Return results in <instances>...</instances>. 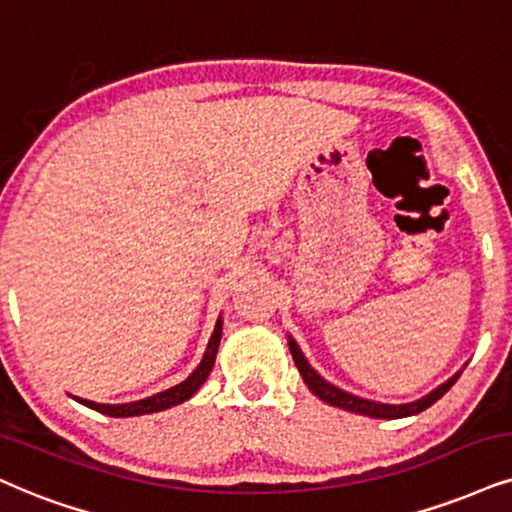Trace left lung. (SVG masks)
<instances>
[{"label":"left lung","instance_id":"1","mask_svg":"<svg viewBox=\"0 0 512 512\" xmlns=\"http://www.w3.org/2000/svg\"><path fill=\"white\" fill-rule=\"evenodd\" d=\"M289 351H292V358L296 363V368H299L301 377H304L306 387L313 391L315 396H318L320 401L330 403V406H337V408H344V410H351V413H358V415H368V418H380V420H396V418H408V415H415V413H422L425 408H430L432 403H437L441 396L449 391L456 380L460 377V372L451 377V380H446L444 384H439L437 389L430 391L427 396H422V399L413 401V403H401V406H391V403H377V401H370V399H361V396H353L349 391L334 387L323 377L318 375L311 368V363L306 361V356L301 353L299 344L294 342L292 337H289Z\"/></svg>","mask_w":512,"mask_h":512}]
</instances>
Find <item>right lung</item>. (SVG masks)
Returning <instances> with one entry per match:
<instances>
[{
  "instance_id": "1",
  "label": "right lung",
  "mask_w": 512,
  "mask_h": 512,
  "mask_svg": "<svg viewBox=\"0 0 512 512\" xmlns=\"http://www.w3.org/2000/svg\"><path fill=\"white\" fill-rule=\"evenodd\" d=\"M220 334H223V318L216 320V327H213V334H211V339H208L206 353H204V358H201V363L197 365V370H194L185 382L175 384V387H170L166 391H159V394L147 396V399L132 401V403H94L87 399H78V396H73V399L82 403V406L97 410V413L109 415V418H132V415L159 413V410L178 406V403L192 399V396L199 391L201 384L206 382V377L211 375L213 363H216L218 346H220Z\"/></svg>"
}]
</instances>
